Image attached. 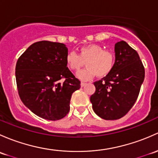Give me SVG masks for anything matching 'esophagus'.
Returning a JSON list of instances; mask_svg holds the SVG:
<instances>
[{"label": "esophagus", "mask_w": 158, "mask_h": 158, "mask_svg": "<svg viewBox=\"0 0 158 158\" xmlns=\"http://www.w3.org/2000/svg\"><path fill=\"white\" fill-rule=\"evenodd\" d=\"M81 87H84V86L85 85H86V83H85V82H81Z\"/></svg>", "instance_id": "obj_1"}]
</instances>
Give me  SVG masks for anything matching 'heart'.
Returning <instances> with one entry per match:
<instances>
[{
    "label": "heart",
    "mask_w": 158,
    "mask_h": 158,
    "mask_svg": "<svg viewBox=\"0 0 158 158\" xmlns=\"http://www.w3.org/2000/svg\"><path fill=\"white\" fill-rule=\"evenodd\" d=\"M87 67L79 71L76 76L82 80H89L94 76L101 78L107 76L114 69L116 55L114 52L104 50L96 44L83 46L79 49L78 55L74 51H69L66 56V64L73 71H78L84 66Z\"/></svg>",
    "instance_id": "obj_1"
}]
</instances>
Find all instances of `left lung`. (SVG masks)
<instances>
[{"instance_id":"left-lung-1","label":"left lung","mask_w":158,"mask_h":158,"mask_svg":"<svg viewBox=\"0 0 158 158\" xmlns=\"http://www.w3.org/2000/svg\"><path fill=\"white\" fill-rule=\"evenodd\" d=\"M116 63L110 73L94 82L91 96L93 110L102 119H117L132 108L145 79V68L139 54L126 41L114 46Z\"/></svg>"}]
</instances>
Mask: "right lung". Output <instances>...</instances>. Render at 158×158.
<instances>
[{"label":"right lung","instance_id":"add662e5","mask_svg":"<svg viewBox=\"0 0 158 158\" xmlns=\"http://www.w3.org/2000/svg\"><path fill=\"white\" fill-rule=\"evenodd\" d=\"M67 54L63 43L38 41L16 63V80L21 101L43 119L64 118L69 111L73 93L80 89V81L66 67Z\"/></svg>","mask_w":158,"mask_h":158}]
</instances>
